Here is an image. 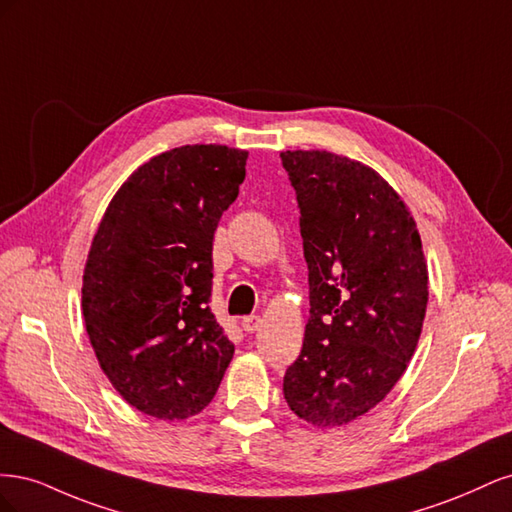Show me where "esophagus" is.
<instances>
[{
  "mask_svg": "<svg viewBox=\"0 0 512 512\" xmlns=\"http://www.w3.org/2000/svg\"><path fill=\"white\" fill-rule=\"evenodd\" d=\"M241 327H243V331H247V333H256L260 327H262V318L260 316H245L243 318V322H241Z\"/></svg>",
  "mask_w": 512,
  "mask_h": 512,
  "instance_id": "esophagus-1",
  "label": "esophagus"
}]
</instances>
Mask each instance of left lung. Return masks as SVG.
I'll list each match as a JSON object with an SVG mask.
<instances>
[{"label":"left lung","instance_id":"8db88e82","mask_svg":"<svg viewBox=\"0 0 512 512\" xmlns=\"http://www.w3.org/2000/svg\"><path fill=\"white\" fill-rule=\"evenodd\" d=\"M280 156L309 271V320L284 399L303 421L339 427L378 406L412 359L429 299L423 243L374 168L318 149Z\"/></svg>","mask_w":512,"mask_h":512}]
</instances>
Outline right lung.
Wrapping results in <instances>:
<instances>
[{
  "instance_id": "add662e5",
  "label": "right lung",
  "mask_w": 512,
  "mask_h": 512,
  "mask_svg": "<svg viewBox=\"0 0 512 512\" xmlns=\"http://www.w3.org/2000/svg\"><path fill=\"white\" fill-rule=\"evenodd\" d=\"M247 151L185 145L138 166L98 226L83 318L98 363L130 406L181 421L213 399L235 346L209 309L213 235Z\"/></svg>"
}]
</instances>
